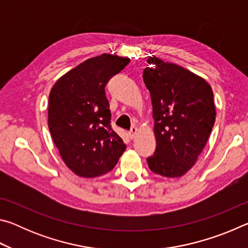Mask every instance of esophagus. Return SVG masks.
Returning <instances> with one entry per match:
<instances>
[{"label":"esophagus","mask_w":248,"mask_h":248,"mask_svg":"<svg viewBox=\"0 0 248 248\" xmlns=\"http://www.w3.org/2000/svg\"><path fill=\"white\" fill-rule=\"evenodd\" d=\"M137 132H138V128L133 125V127H131V129H130V131H129V137L131 138V139H133L134 136L137 134Z\"/></svg>","instance_id":"1"}]
</instances>
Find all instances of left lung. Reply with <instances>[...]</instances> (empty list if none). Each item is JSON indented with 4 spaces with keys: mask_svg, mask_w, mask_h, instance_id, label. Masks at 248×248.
I'll use <instances>...</instances> for the list:
<instances>
[{
    "mask_svg": "<svg viewBox=\"0 0 248 248\" xmlns=\"http://www.w3.org/2000/svg\"><path fill=\"white\" fill-rule=\"evenodd\" d=\"M143 81L151 94L156 149L150 170L180 177L197 162L216 121L211 86L202 78L156 57L148 59Z\"/></svg>",
    "mask_w": 248,
    "mask_h": 248,
    "instance_id": "8db88e82",
    "label": "left lung"
}]
</instances>
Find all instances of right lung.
Returning a JSON list of instances; mask_svg holds the SVG:
<instances>
[{
	"label": "right lung",
	"instance_id": "1",
	"mask_svg": "<svg viewBox=\"0 0 248 248\" xmlns=\"http://www.w3.org/2000/svg\"><path fill=\"white\" fill-rule=\"evenodd\" d=\"M130 59L104 53L61 77L49 95L48 125L69 169L81 177H97L114 169L125 150L111 128L105 86Z\"/></svg>",
	"mask_w": 248,
	"mask_h": 248
}]
</instances>
